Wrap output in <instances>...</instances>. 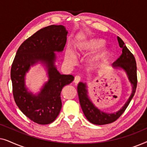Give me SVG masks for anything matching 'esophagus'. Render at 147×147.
I'll return each mask as SVG.
<instances>
[{"label":"esophagus","instance_id":"1","mask_svg":"<svg viewBox=\"0 0 147 147\" xmlns=\"http://www.w3.org/2000/svg\"><path fill=\"white\" fill-rule=\"evenodd\" d=\"M80 81H81V78H80V76H76L75 78H74V83H75L76 84H78Z\"/></svg>","mask_w":147,"mask_h":147}]
</instances>
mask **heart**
<instances>
[{"label":"heart","mask_w":147,"mask_h":147,"mask_svg":"<svg viewBox=\"0 0 147 147\" xmlns=\"http://www.w3.org/2000/svg\"><path fill=\"white\" fill-rule=\"evenodd\" d=\"M105 41L102 39H88L80 42L77 47L78 51L82 53H87L100 49L96 53L93 54L89 59V62L93 65H98L104 61L108 57L110 53V49L107 46L104 45ZM66 59L70 63H74L76 61V55L71 49H68L66 55Z\"/></svg>","instance_id":"1"}]
</instances>
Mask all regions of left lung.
Listing matches in <instances>:
<instances>
[{
	"mask_svg": "<svg viewBox=\"0 0 147 147\" xmlns=\"http://www.w3.org/2000/svg\"><path fill=\"white\" fill-rule=\"evenodd\" d=\"M120 47L122 49V53L119 57L112 63V67L115 69H123L128 80L132 86V91L123 107L114 113H106L102 112L94 106L90 100L88 95V89L86 83L80 82L78 86V94L82 109L88 120L96 125H104L116 121L123 114L131 101L135 94L137 86V75H136V63L135 58L124 44V41L119 37H117Z\"/></svg>",
	"mask_w": 147,
	"mask_h": 147,
	"instance_id": "1",
	"label": "left lung"
}]
</instances>
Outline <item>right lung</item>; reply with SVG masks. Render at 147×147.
<instances>
[{
  "label": "right lung",
  "instance_id": "obj_1",
  "mask_svg": "<svg viewBox=\"0 0 147 147\" xmlns=\"http://www.w3.org/2000/svg\"><path fill=\"white\" fill-rule=\"evenodd\" d=\"M67 31L63 25H50L34 33L18 49L12 64L11 78L15 103L30 120L39 124L53 122L61 108V92L73 82L71 75H63L55 65V52H61ZM41 63L46 67L49 80L37 94L29 92L24 84L31 65Z\"/></svg>",
  "mask_w": 147,
  "mask_h": 147
}]
</instances>
